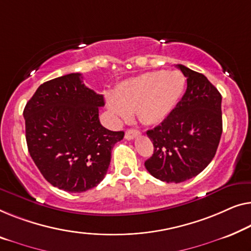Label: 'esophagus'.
<instances>
[{"label": "esophagus", "instance_id": "34e87169", "mask_svg": "<svg viewBox=\"0 0 251 251\" xmlns=\"http://www.w3.org/2000/svg\"><path fill=\"white\" fill-rule=\"evenodd\" d=\"M140 136V131L139 130H136V129H129L126 131V139L128 140H131L134 139V138Z\"/></svg>", "mask_w": 251, "mask_h": 251}]
</instances>
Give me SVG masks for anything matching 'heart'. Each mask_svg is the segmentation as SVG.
I'll return each mask as SVG.
<instances>
[{"mask_svg":"<svg viewBox=\"0 0 251 251\" xmlns=\"http://www.w3.org/2000/svg\"><path fill=\"white\" fill-rule=\"evenodd\" d=\"M184 86L179 71L146 72L120 83L115 94H106V105L117 121H126L136 112L141 122L157 125L176 108Z\"/></svg>","mask_w":251,"mask_h":251,"instance_id":"1","label":"heart"}]
</instances>
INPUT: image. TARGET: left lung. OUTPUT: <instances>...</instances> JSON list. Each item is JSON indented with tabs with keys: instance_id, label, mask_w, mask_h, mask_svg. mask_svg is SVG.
I'll use <instances>...</instances> for the list:
<instances>
[{
	"instance_id": "obj_1",
	"label": "left lung",
	"mask_w": 251,
	"mask_h": 251,
	"mask_svg": "<svg viewBox=\"0 0 251 251\" xmlns=\"http://www.w3.org/2000/svg\"><path fill=\"white\" fill-rule=\"evenodd\" d=\"M187 90L161 125L148 130L154 154L148 172L164 182L179 183L198 176L212 162L222 134V96L204 75L177 64Z\"/></svg>"
}]
</instances>
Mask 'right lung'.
Listing matches in <instances>:
<instances>
[{"instance_id": "right-lung-1", "label": "right lung", "mask_w": 251, "mask_h": 251, "mask_svg": "<svg viewBox=\"0 0 251 251\" xmlns=\"http://www.w3.org/2000/svg\"><path fill=\"white\" fill-rule=\"evenodd\" d=\"M104 97L70 74L41 85L26 104V140L29 154L52 186L83 192L104 179L111 151L123 131L100 125Z\"/></svg>"}]
</instances>
